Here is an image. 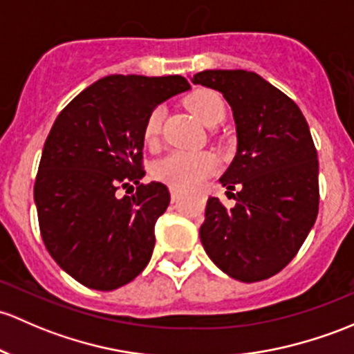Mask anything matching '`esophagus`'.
<instances>
[{
  "label": "esophagus",
  "instance_id": "esophagus-1",
  "mask_svg": "<svg viewBox=\"0 0 354 354\" xmlns=\"http://www.w3.org/2000/svg\"><path fill=\"white\" fill-rule=\"evenodd\" d=\"M169 192H171V200H173V202H178V198H180V195H181V188L180 187H169Z\"/></svg>",
  "mask_w": 354,
  "mask_h": 354
}]
</instances>
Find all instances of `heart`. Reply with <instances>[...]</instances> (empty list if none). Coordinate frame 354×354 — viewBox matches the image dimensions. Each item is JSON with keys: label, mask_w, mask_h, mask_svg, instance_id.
<instances>
[{"label": "heart", "mask_w": 354, "mask_h": 354, "mask_svg": "<svg viewBox=\"0 0 354 354\" xmlns=\"http://www.w3.org/2000/svg\"><path fill=\"white\" fill-rule=\"evenodd\" d=\"M188 110L207 127H215L225 117V105L221 95L212 89H196L187 98ZM165 111L156 106L147 115L144 124V140L154 144L161 133ZM218 167V161L212 152H185L173 151L159 159L152 167V173L158 180L173 187H195L202 183L207 176L214 174Z\"/></svg>", "instance_id": "obj_1"}]
</instances>
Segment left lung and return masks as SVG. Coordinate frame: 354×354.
<instances>
[{"label":"left lung","instance_id":"8db88e82","mask_svg":"<svg viewBox=\"0 0 354 354\" xmlns=\"http://www.w3.org/2000/svg\"><path fill=\"white\" fill-rule=\"evenodd\" d=\"M192 83L224 95L237 130L236 158L221 178L236 205L210 196L200 239L229 277L266 280L295 258L317 218L319 161L307 120L293 100L251 71L208 69Z\"/></svg>","mask_w":354,"mask_h":354}]
</instances>
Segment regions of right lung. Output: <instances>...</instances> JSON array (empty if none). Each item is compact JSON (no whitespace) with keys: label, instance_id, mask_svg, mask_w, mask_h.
Returning <instances> with one entry per match:
<instances>
[{"label":"right lung","instance_id":"right-lung-1","mask_svg":"<svg viewBox=\"0 0 354 354\" xmlns=\"http://www.w3.org/2000/svg\"><path fill=\"white\" fill-rule=\"evenodd\" d=\"M187 89L183 76L111 74L55 118L33 198L47 251L81 285L109 292L147 266L171 196L166 185L140 183L144 124L156 105ZM133 186L132 197L118 196Z\"/></svg>","mask_w":354,"mask_h":354}]
</instances>
